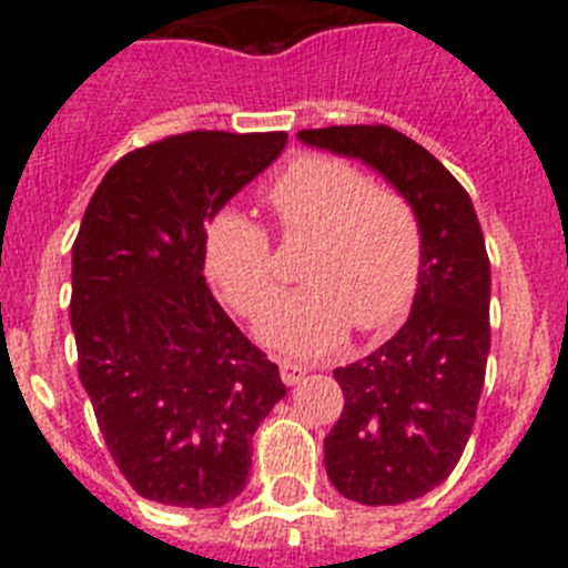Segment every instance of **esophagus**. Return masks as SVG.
<instances>
[{
  "mask_svg": "<svg viewBox=\"0 0 568 568\" xmlns=\"http://www.w3.org/2000/svg\"><path fill=\"white\" fill-rule=\"evenodd\" d=\"M278 373H281V381H284V384L295 386L301 378H304V375L310 373V369H307V366H304V364H298V361L284 358V361H281V364H278Z\"/></svg>",
  "mask_w": 568,
  "mask_h": 568,
  "instance_id": "obj_1",
  "label": "esophagus"
}]
</instances>
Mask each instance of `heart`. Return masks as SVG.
<instances>
[{"instance_id":"b5f03b06","label":"heart","mask_w":568,"mask_h":568,"mask_svg":"<svg viewBox=\"0 0 568 568\" xmlns=\"http://www.w3.org/2000/svg\"><path fill=\"white\" fill-rule=\"evenodd\" d=\"M281 233L310 239L301 261L304 287L284 293L261 315L258 335L284 353L315 355L349 327H393L418 290L424 239L413 204L375 187L355 164L301 155L264 190ZM204 270L241 315H258L275 287L267 230L233 207L210 215Z\"/></svg>"}]
</instances>
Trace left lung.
Returning a JSON list of instances; mask_svg holds the SVG:
<instances>
[{
  "mask_svg": "<svg viewBox=\"0 0 568 568\" xmlns=\"http://www.w3.org/2000/svg\"><path fill=\"white\" fill-rule=\"evenodd\" d=\"M298 139L378 170L418 215L413 313L375 353L335 369L344 413L324 438V466L335 489L364 506L424 498L464 455L484 389L491 275L478 215L429 150L386 124L301 130Z\"/></svg>",
  "mask_w": 568,
  "mask_h": 568,
  "instance_id": "left-lung-1",
  "label": "left lung"
}]
</instances>
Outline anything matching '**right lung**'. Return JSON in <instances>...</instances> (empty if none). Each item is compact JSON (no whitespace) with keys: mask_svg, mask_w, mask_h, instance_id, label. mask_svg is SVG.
I'll return each mask as SVG.
<instances>
[{"mask_svg":"<svg viewBox=\"0 0 568 568\" xmlns=\"http://www.w3.org/2000/svg\"><path fill=\"white\" fill-rule=\"evenodd\" d=\"M287 133L193 130L122 155L73 241L70 324L99 429L142 498L215 509L247 486L253 435L287 395L204 281V224Z\"/></svg>","mask_w":568,"mask_h":568,"instance_id":"1","label":"right lung"}]
</instances>
